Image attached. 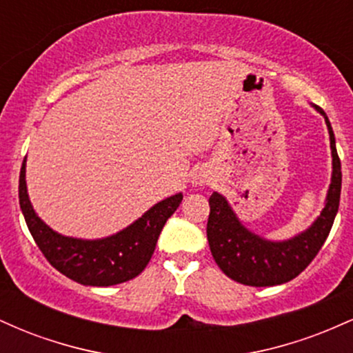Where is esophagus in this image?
<instances>
[{"label":"esophagus","instance_id":"34e87169","mask_svg":"<svg viewBox=\"0 0 353 353\" xmlns=\"http://www.w3.org/2000/svg\"><path fill=\"white\" fill-rule=\"evenodd\" d=\"M194 182H196V185H202V184H204V177H201V176H196V177H194Z\"/></svg>","mask_w":353,"mask_h":353}]
</instances>
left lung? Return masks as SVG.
Here are the masks:
<instances>
[{"label":"left lung","instance_id":"left-lung-1","mask_svg":"<svg viewBox=\"0 0 353 353\" xmlns=\"http://www.w3.org/2000/svg\"><path fill=\"white\" fill-rule=\"evenodd\" d=\"M315 109L325 117L329 128L334 172H332V184L325 208L310 229L285 242L264 241L249 232L239 222L228 201L221 194L212 192V196L209 197L208 241L210 252L222 272L232 281L252 287L279 285L292 281L307 269V265L322 249L325 239L329 237L339 210L342 171H340V159L329 117L322 111V108L315 106Z\"/></svg>","mask_w":353,"mask_h":353}]
</instances>
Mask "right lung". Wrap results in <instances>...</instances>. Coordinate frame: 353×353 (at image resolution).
Instances as JSON below:
<instances>
[{
	"label": "right lung",
	"instance_id": "1",
	"mask_svg": "<svg viewBox=\"0 0 353 353\" xmlns=\"http://www.w3.org/2000/svg\"><path fill=\"white\" fill-rule=\"evenodd\" d=\"M181 201L182 194H176L159 202L116 236L81 241L52 232L36 216L28 199L24 163L19 172V205L36 245L56 270L83 285L109 287L137 277L151 261L161 230Z\"/></svg>",
	"mask_w": 353,
	"mask_h": 353
}]
</instances>
